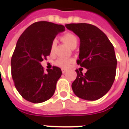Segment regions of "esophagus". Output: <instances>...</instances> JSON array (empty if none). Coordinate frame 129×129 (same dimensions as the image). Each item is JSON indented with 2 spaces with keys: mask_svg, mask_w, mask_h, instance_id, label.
Instances as JSON below:
<instances>
[{
  "mask_svg": "<svg viewBox=\"0 0 129 129\" xmlns=\"http://www.w3.org/2000/svg\"><path fill=\"white\" fill-rule=\"evenodd\" d=\"M66 72H67V70H66V69L62 68V73H66Z\"/></svg>",
  "mask_w": 129,
  "mask_h": 129,
  "instance_id": "1",
  "label": "esophagus"
}]
</instances>
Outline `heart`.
Listing matches in <instances>:
<instances>
[{
    "label": "heart",
    "instance_id": "obj_1",
    "mask_svg": "<svg viewBox=\"0 0 129 129\" xmlns=\"http://www.w3.org/2000/svg\"><path fill=\"white\" fill-rule=\"evenodd\" d=\"M61 39L63 42L66 43L71 49L73 46H76L77 43H78L77 37L73 34H71V33H66V34L63 35L61 37ZM56 46V40H53L51 42V52H53L54 51ZM72 62H73V61L71 59L59 58L56 61V64L58 66L62 67V68H68L71 66Z\"/></svg>",
    "mask_w": 129,
    "mask_h": 129
}]
</instances>
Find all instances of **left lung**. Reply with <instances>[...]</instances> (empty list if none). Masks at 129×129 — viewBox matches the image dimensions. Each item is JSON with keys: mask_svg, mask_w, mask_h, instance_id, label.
Here are the masks:
<instances>
[{"mask_svg": "<svg viewBox=\"0 0 129 129\" xmlns=\"http://www.w3.org/2000/svg\"><path fill=\"white\" fill-rule=\"evenodd\" d=\"M65 26L79 37L77 63L87 69L85 74L76 70L73 91L81 99L97 100L108 92L115 79L117 61L114 46L107 35L94 25L72 23Z\"/></svg>", "mask_w": 129, "mask_h": 129, "instance_id": "obj_1", "label": "left lung"}]
</instances>
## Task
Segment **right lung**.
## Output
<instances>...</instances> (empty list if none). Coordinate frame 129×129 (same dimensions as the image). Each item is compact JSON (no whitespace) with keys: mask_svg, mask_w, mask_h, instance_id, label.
Returning a JSON list of instances; mask_svg holds the SVG:
<instances>
[{"mask_svg":"<svg viewBox=\"0 0 129 129\" xmlns=\"http://www.w3.org/2000/svg\"><path fill=\"white\" fill-rule=\"evenodd\" d=\"M65 27L40 21L29 26L17 40L11 58V73L15 86L26 100L41 103L54 94L61 76V68L44 72L41 62L51 53V44Z\"/></svg>","mask_w":129,"mask_h":129,"instance_id":"right-lung-1","label":"right lung"}]
</instances>
